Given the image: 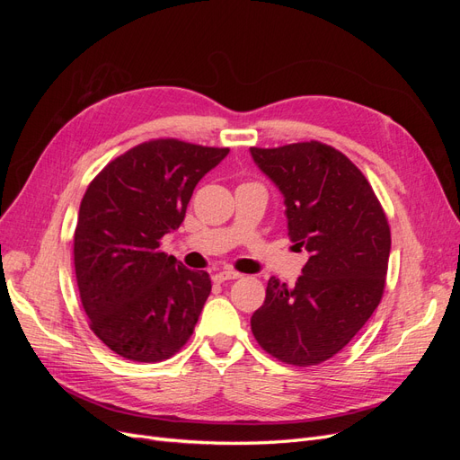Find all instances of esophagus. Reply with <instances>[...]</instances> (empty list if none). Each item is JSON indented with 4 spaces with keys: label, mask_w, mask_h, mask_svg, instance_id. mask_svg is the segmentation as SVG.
<instances>
[{
    "label": "esophagus",
    "mask_w": 460,
    "mask_h": 460,
    "mask_svg": "<svg viewBox=\"0 0 460 460\" xmlns=\"http://www.w3.org/2000/svg\"><path fill=\"white\" fill-rule=\"evenodd\" d=\"M238 278H242V274H240L238 270L225 269V270L217 272V274L213 276V280H215V282H218V284H222V282H226V280H238Z\"/></svg>",
    "instance_id": "esophagus-1"
}]
</instances>
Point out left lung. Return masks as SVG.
<instances>
[{
	"label": "left lung",
	"instance_id": "obj_1",
	"mask_svg": "<svg viewBox=\"0 0 460 460\" xmlns=\"http://www.w3.org/2000/svg\"><path fill=\"white\" fill-rule=\"evenodd\" d=\"M286 199L289 238L311 253L294 288L270 278L252 316L257 343L294 367L340 353L378 307L392 232L367 176L323 142L252 147Z\"/></svg>",
	"mask_w": 460,
	"mask_h": 460
}]
</instances>
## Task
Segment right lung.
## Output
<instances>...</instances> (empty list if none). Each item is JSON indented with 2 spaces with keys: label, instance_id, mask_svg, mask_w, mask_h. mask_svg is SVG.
Returning <instances> with one entry per match:
<instances>
[{
  "label": "right lung",
  "instance_id": "1",
  "mask_svg": "<svg viewBox=\"0 0 460 460\" xmlns=\"http://www.w3.org/2000/svg\"><path fill=\"white\" fill-rule=\"evenodd\" d=\"M157 137L103 166L82 198L75 230V272L92 332L111 351L159 363L191 338L211 278L161 252L199 180L228 155Z\"/></svg>",
  "mask_w": 460,
  "mask_h": 460
}]
</instances>
